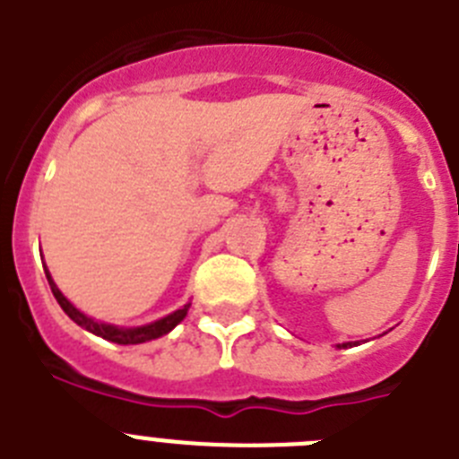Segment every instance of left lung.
<instances>
[{
  "instance_id": "obj_1",
  "label": "left lung",
  "mask_w": 459,
  "mask_h": 459,
  "mask_svg": "<svg viewBox=\"0 0 459 459\" xmlns=\"http://www.w3.org/2000/svg\"><path fill=\"white\" fill-rule=\"evenodd\" d=\"M340 347H347V344H340Z\"/></svg>"
}]
</instances>
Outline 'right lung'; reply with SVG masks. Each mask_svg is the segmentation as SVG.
I'll use <instances>...</instances> for the list:
<instances>
[{
    "instance_id": "1",
    "label": "right lung",
    "mask_w": 459,
    "mask_h": 459,
    "mask_svg": "<svg viewBox=\"0 0 459 459\" xmlns=\"http://www.w3.org/2000/svg\"><path fill=\"white\" fill-rule=\"evenodd\" d=\"M46 275H48V282H50V290L52 294H55L56 303L62 306V310L66 312L68 317L73 319V322L78 324V326L87 328V331H91L93 335H100V338L109 340V342H117V344H140V342H147V340H153V338H160V335L169 333L177 324L181 322V319L186 317V312H188L190 303H186L181 310L172 312V315H168V317L158 319V322L149 324V326H140V328H117V326H109V324H99L93 322V319H89L87 315H82V312L78 310V307H73L71 303H68L66 296L62 294V291L56 290V285L52 282L50 273H48L46 269Z\"/></svg>"
}]
</instances>
